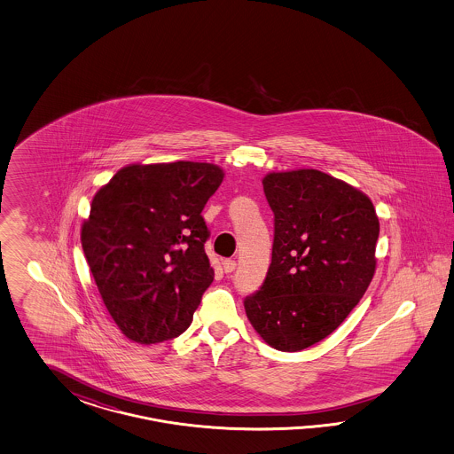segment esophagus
<instances>
[{
  "label": "esophagus",
  "instance_id": "1",
  "mask_svg": "<svg viewBox=\"0 0 454 454\" xmlns=\"http://www.w3.org/2000/svg\"><path fill=\"white\" fill-rule=\"evenodd\" d=\"M223 270H224V273H233L234 270H236V262L234 260H224L223 262Z\"/></svg>",
  "mask_w": 454,
  "mask_h": 454
}]
</instances>
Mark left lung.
Listing matches in <instances>:
<instances>
[{
  "label": "left lung",
  "mask_w": 454,
  "mask_h": 454,
  "mask_svg": "<svg viewBox=\"0 0 454 454\" xmlns=\"http://www.w3.org/2000/svg\"><path fill=\"white\" fill-rule=\"evenodd\" d=\"M262 190L275 215L273 254L245 309L270 346L301 351L336 330L366 293L380 221L364 192L317 169L270 173Z\"/></svg>",
  "instance_id": "left-lung-1"
}]
</instances>
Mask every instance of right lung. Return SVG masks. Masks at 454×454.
Wrapping results in <instances>:
<instances>
[{
  "label": "right lung",
  "mask_w": 454,
  "mask_h": 454,
  "mask_svg": "<svg viewBox=\"0 0 454 454\" xmlns=\"http://www.w3.org/2000/svg\"><path fill=\"white\" fill-rule=\"evenodd\" d=\"M223 176L211 163L129 165L95 194L82 251L108 313L131 341L161 343L192 325L215 278L201 211Z\"/></svg>",
  "instance_id": "1"
}]
</instances>
